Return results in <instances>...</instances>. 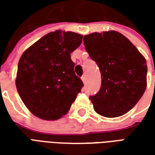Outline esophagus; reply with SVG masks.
<instances>
[{"instance_id":"obj_1","label":"esophagus","mask_w":155,"mask_h":155,"mask_svg":"<svg viewBox=\"0 0 155 155\" xmlns=\"http://www.w3.org/2000/svg\"><path fill=\"white\" fill-rule=\"evenodd\" d=\"M81 80H82V81L84 82V83H85L86 82V81H87V78H86V75L85 74H84L82 77H81Z\"/></svg>"}]
</instances>
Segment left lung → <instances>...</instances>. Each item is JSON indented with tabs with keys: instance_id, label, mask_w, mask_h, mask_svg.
Masks as SVG:
<instances>
[{
	"instance_id": "8db88e82",
	"label": "left lung",
	"mask_w": 155,
	"mask_h": 155,
	"mask_svg": "<svg viewBox=\"0 0 155 155\" xmlns=\"http://www.w3.org/2000/svg\"><path fill=\"white\" fill-rule=\"evenodd\" d=\"M84 44L101 73V90L90 97L94 111L107 118L126 114L146 89L145 58L129 39L115 31L84 35Z\"/></svg>"
}]
</instances>
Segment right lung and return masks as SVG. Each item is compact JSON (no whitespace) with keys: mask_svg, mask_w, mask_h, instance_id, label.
<instances>
[{"mask_svg":"<svg viewBox=\"0 0 155 155\" xmlns=\"http://www.w3.org/2000/svg\"><path fill=\"white\" fill-rule=\"evenodd\" d=\"M83 35L57 30L26 49L20 58L15 85L20 97L32 114L55 120L67 114L83 86L74 72L71 53Z\"/></svg>","mask_w":155,"mask_h":155,"instance_id":"1","label":"right lung"}]
</instances>
